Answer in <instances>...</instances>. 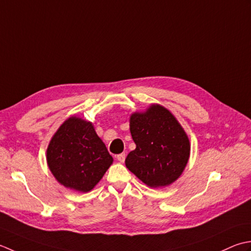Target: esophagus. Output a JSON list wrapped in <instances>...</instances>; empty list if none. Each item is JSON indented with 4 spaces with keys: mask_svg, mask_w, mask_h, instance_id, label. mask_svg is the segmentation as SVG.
<instances>
[{
    "mask_svg": "<svg viewBox=\"0 0 251 251\" xmlns=\"http://www.w3.org/2000/svg\"><path fill=\"white\" fill-rule=\"evenodd\" d=\"M117 159H118L120 162H124L126 159V154L125 152H121V154L117 155Z\"/></svg>",
    "mask_w": 251,
    "mask_h": 251,
    "instance_id": "obj_1",
    "label": "esophagus"
}]
</instances>
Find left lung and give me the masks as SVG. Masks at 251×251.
<instances>
[{
    "mask_svg": "<svg viewBox=\"0 0 251 251\" xmlns=\"http://www.w3.org/2000/svg\"><path fill=\"white\" fill-rule=\"evenodd\" d=\"M130 131L136 144L126 158L131 172L151 187H162L181 176L190 157V141L170 111L152 105L144 114L130 118Z\"/></svg>",
    "mask_w": 251,
    "mask_h": 251,
    "instance_id": "left-lung-1",
    "label": "left lung"
}]
</instances>
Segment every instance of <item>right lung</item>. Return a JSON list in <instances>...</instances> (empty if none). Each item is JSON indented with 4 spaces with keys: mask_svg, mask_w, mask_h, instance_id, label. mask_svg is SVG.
I'll return each mask as SVG.
<instances>
[{
    "mask_svg": "<svg viewBox=\"0 0 251 251\" xmlns=\"http://www.w3.org/2000/svg\"><path fill=\"white\" fill-rule=\"evenodd\" d=\"M48 165L60 184L79 192L93 188L112 163V157L91 122L71 117L48 147Z\"/></svg>",
    "mask_w": 251,
    "mask_h": 251,
    "instance_id": "add662e5",
    "label": "right lung"
}]
</instances>
